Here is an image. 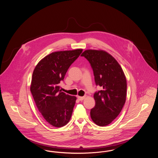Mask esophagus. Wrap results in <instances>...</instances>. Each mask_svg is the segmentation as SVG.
I'll list each match as a JSON object with an SVG mask.
<instances>
[{"instance_id": "34e87169", "label": "esophagus", "mask_w": 158, "mask_h": 158, "mask_svg": "<svg viewBox=\"0 0 158 158\" xmlns=\"http://www.w3.org/2000/svg\"><path fill=\"white\" fill-rule=\"evenodd\" d=\"M85 98V97H79V96L77 97V99H78L79 101H83Z\"/></svg>"}]
</instances>
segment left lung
<instances>
[{
    "instance_id": "left-lung-1",
    "label": "left lung",
    "mask_w": 158,
    "mask_h": 158,
    "mask_svg": "<svg viewBox=\"0 0 158 158\" xmlns=\"http://www.w3.org/2000/svg\"><path fill=\"white\" fill-rule=\"evenodd\" d=\"M81 56L89 62L95 84L102 88L94 95L95 105L90 110L91 118L98 126H107L117 118L125 104L126 76L117 60L106 52L88 50Z\"/></svg>"
}]
</instances>
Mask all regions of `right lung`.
Here are the masks:
<instances>
[{
  "label": "right lung",
  "instance_id": "obj_1",
  "mask_svg": "<svg viewBox=\"0 0 158 158\" xmlns=\"http://www.w3.org/2000/svg\"><path fill=\"white\" fill-rule=\"evenodd\" d=\"M82 49L51 53L41 60L34 70L30 90L39 111L47 123L61 127L70 120L76 98L60 90L68 69Z\"/></svg>",
  "mask_w": 158,
  "mask_h": 158
}]
</instances>
